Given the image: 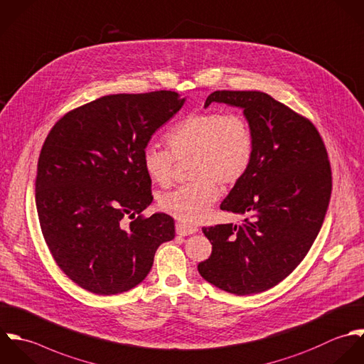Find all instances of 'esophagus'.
I'll list each match as a JSON object with an SVG mask.
<instances>
[{
	"instance_id": "34e87169",
	"label": "esophagus",
	"mask_w": 364,
	"mask_h": 364,
	"mask_svg": "<svg viewBox=\"0 0 364 364\" xmlns=\"http://www.w3.org/2000/svg\"><path fill=\"white\" fill-rule=\"evenodd\" d=\"M199 229L196 226H191V225H185V223H176V233L179 236H189V235H195Z\"/></svg>"
}]
</instances>
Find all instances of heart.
I'll return each instance as SVG.
<instances>
[{
	"label": "heart",
	"mask_w": 364,
	"mask_h": 364,
	"mask_svg": "<svg viewBox=\"0 0 364 364\" xmlns=\"http://www.w3.org/2000/svg\"><path fill=\"white\" fill-rule=\"evenodd\" d=\"M166 149L148 145L142 165L148 176L168 186L176 162L188 164L192 182L159 198L164 212L185 223L203 220L219 198V186L239 183L251 166L255 136L251 124L240 114L200 112L186 116L165 135Z\"/></svg>",
	"instance_id": "heart-1"
}]
</instances>
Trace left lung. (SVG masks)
<instances>
[{
  "label": "left lung",
  "mask_w": 364,
  "mask_h": 364,
  "mask_svg": "<svg viewBox=\"0 0 364 364\" xmlns=\"http://www.w3.org/2000/svg\"><path fill=\"white\" fill-rule=\"evenodd\" d=\"M242 109L255 136L250 169L220 209L245 215L240 226L203 228L212 254L199 274L236 295L287 278L315 242L331 199L332 171L316 127L262 92H213L205 103Z\"/></svg>",
  "instance_id": "1"
}]
</instances>
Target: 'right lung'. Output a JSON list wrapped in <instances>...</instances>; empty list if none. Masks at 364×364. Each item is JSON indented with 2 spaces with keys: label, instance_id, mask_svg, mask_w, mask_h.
Here are the masks:
<instances>
[{
  "label": "right lung",
  "instance_id": "right-lung-1",
  "mask_svg": "<svg viewBox=\"0 0 364 364\" xmlns=\"http://www.w3.org/2000/svg\"><path fill=\"white\" fill-rule=\"evenodd\" d=\"M183 103L169 90L110 95L70 110L48 134L35 182L39 225L79 287L99 295L134 288L175 237L171 216L141 215L154 199L142 151Z\"/></svg>",
  "mask_w": 364,
  "mask_h": 364
}]
</instances>
